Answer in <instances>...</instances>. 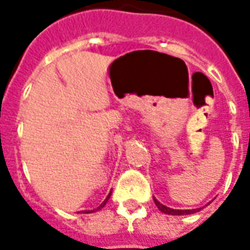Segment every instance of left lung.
<instances>
[{"mask_svg":"<svg viewBox=\"0 0 250 250\" xmlns=\"http://www.w3.org/2000/svg\"><path fill=\"white\" fill-rule=\"evenodd\" d=\"M154 202H155V205L158 206V209L161 210L162 213H165V214H171V215H185V214H193V213H197L198 210L201 209H193V210H175V209H170V208H167V206H165V205H162L159 201H157V199L154 198Z\"/></svg>","mask_w":250,"mask_h":250,"instance_id":"obj_1","label":"left lung"}]
</instances>
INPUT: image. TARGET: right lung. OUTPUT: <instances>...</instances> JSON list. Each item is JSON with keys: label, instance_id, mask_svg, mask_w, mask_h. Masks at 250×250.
Here are the masks:
<instances>
[{"label": "right lung", "instance_id": "right-lung-1", "mask_svg": "<svg viewBox=\"0 0 250 250\" xmlns=\"http://www.w3.org/2000/svg\"><path fill=\"white\" fill-rule=\"evenodd\" d=\"M109 195H111V194H109ZM109 195H108V197H107V199H105V201H104L103 204H102V205H100V206H99L98 209H95V210H91V211H89V210H88L87 213H92V211H96V210H100V209H102V208H103L104 205H105V202H107V201H108V198H109Z\"/></svg>", "mask_w": 250, "mask_h": 250}]
</instances>
